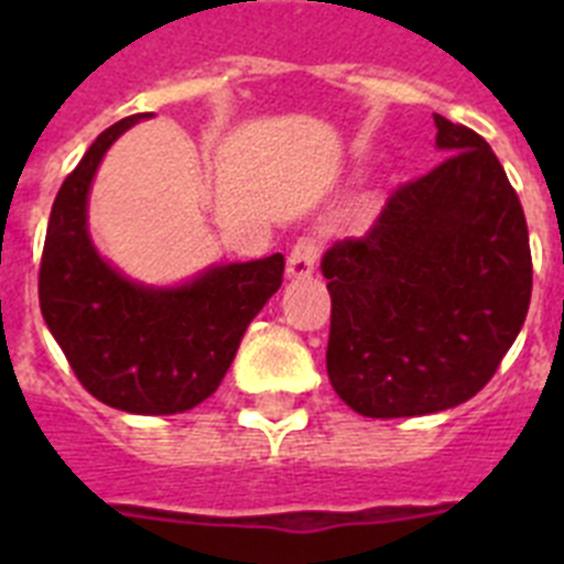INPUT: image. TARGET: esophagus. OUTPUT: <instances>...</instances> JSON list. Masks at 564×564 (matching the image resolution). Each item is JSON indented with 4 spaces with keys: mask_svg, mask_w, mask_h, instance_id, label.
<instances>
[{
    "mask_svg": "<svg viewBox=\"0 0 564 564\" xmlns=\"http://www.w3.org/2000/svg\"><path fill=\"white\" fill-rule=\"evenodd\" d=\"M318 246L313 237L296 239V246L288 253V279H307L316 268Z\"/></svg>",
    "mask_w": 564,
    "mask_h": 564,
    "instance_id": "esophagus-1",
    "label": "esophagus"
}]
</instances>
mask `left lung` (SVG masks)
<instances>
[{
	"mask_svg": "<svg viewBox=\"0 0 564 564\" xmlns=\"http://www.w3.org/2000/svg\"><path fill=\"white\" fill-rule=\"evenodd\" d=\"M443 163L322 259L327 376L364 417L452 410L491 381L531 302L520 197L480 134L435 115Z\"/></svg>",
	"mask_w": 564,
	"mask_h": 564,
	"instance_id": "obj_1",
	"label": "left lung"
}]
</instances>
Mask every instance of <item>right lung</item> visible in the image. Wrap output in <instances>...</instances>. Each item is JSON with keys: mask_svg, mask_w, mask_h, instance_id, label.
I'll use <instances>...</instances> for the list:
<instances>
[{"mask_svg": "<svg viewBox=\"0 0 564 564\" xmlns=\"http://www.w3.org/2000/svg\"><path fill=\"white\" fill-rule=\"evenodd\" d=\"M141 118L104 129L58 188L39 305L89 395L132 415H177L220 387L251 318L282 285L285 257L212 265L172 288L109 265L89 237V188L107 149Z\"/></svg>", "mask_w": 564, "mask_h": 564, "instance_id": "1", "label": "right lung"}]
</instances>
